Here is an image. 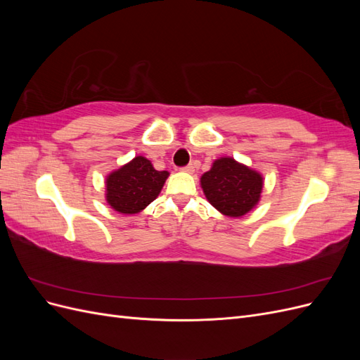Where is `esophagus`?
I'll use <instances>...</instances> for the list:
<instances>
[{"mask_svg": "<svg viewBox=\"0 0 360 360\" xmlns=\"http://www.w3.org/2000/svg\"><path fill=\"white\" fill-rule=\"evenodd\" d=\"M181 171H183V172H188V174H193V171H195V167H193V165H188V167L181 168Z\"/></svg>", "mask_w": 360, "mask_h": 360, "instance_id": "34e87169", "label": "esophagus"}]
</instances>
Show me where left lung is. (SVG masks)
<instances>
[{
	"instance_id": "8db88e82",
	"label": "left lung",
	"mask_w": 360,
	"mask_h": 360,
	"mask_svg": "<svg viewBox=\"0 0 360 360\" xmlns=\"http://www.w3.org/2000/svg\"><path fill=\"white\" fill-rule=\"evenodd\" d=\"M201 189L217 212L228 217H242L261 200L263 174L230 156L216 159L200 179Z\"/></svg>"
}]
</instances>
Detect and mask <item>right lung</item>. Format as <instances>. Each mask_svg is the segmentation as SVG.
<instances>
[{"label": "right lung", "instance_id": "add662e5", "mask_svg": "<svg viewBox=\"0 0 360 360\" xmlns=\"http://www.w3.org/2000/svg\"><path fill=\"white\" fill-rule=\"evenodd\" d=\"M168 176V171L155 169L147 158L135 156L106 176V202L122 214H136L159 197Z\"/></svg>", "mask_w": 360, "mask_h": 360}]
</instances>
